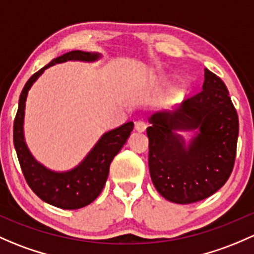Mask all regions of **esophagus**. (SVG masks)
I'll use <instances>...</instances> for the list:
<instances>
[{
	"mask_svg": "<svg viewBox=\"0 0 254 254\" xmlns=\"http://www.w3.org/2000/svg\"><path fill=\"white\" fill-rule=\"evenodd\" d=\"M146 127H147V125H146L143 122H137L135 124V130L137 132H145Z\"/></svg>",
	"mask_w": 254,
	"mask_h": 254,
	"instance_id": "obj_1",
	"label": "esophagus"
}]
</instances>
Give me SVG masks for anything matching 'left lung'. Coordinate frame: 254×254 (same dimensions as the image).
Wrapping results in <instances>:
<instances>
[{"mask_svg": "<svg viewBox=\"0 0 254 254\" xmlns=\"http://www.w3.org/2000/svg\"><path fill=\"white\" fill-rule=\"evenodd\" d=\"M148 122L149 174L165 199L193 203L228 181L236 157L239 117L219 76L204 69L201 92L174 111L152 114ZM181 131L194 132L189 143Z\"/></svg>", "mask_w": 254, "mask_h": 254, "instance_id": "left-lung-1", "label": "left lung"}]
</instances>
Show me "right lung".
<instances>
[{
	"mask_svg": "<svg viewBox=\"0 0 254 254\" xmlns=\"http://www.w3.org/2000/svg\"><path fill=\"white\" fill-rule=\"evenodd\" d=\"M101 55L96 52L71 51L55 58L40 69L26 81L19 97L17 116L13 127V142L26 183L42 201L62 208L79 209L95 201L106 185L109 165L118 154L134 129V123L129 122L117 129L107 131L100 137L91 151L73 169L56 172L37 162L31 154L24 137V116L29 90L50 66L68 61L96 62Z\"/></svg>",
	"mask_w": 254,
	"mask_h": 254,
	"instance_id": "obj_1",
	"label": "right lung"
}]
</instances>
